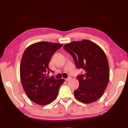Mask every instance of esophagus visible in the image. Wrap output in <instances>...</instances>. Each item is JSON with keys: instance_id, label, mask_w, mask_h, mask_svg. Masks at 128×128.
I'll list each match as a JSON object with an SVG mask.
<instances>
[{"instance_id": "obj_1", "label": "esophagus", "mask_w": 128, "mask_h": 128, "mask_svg": "<svg viewBox=\"0 0 128 128\" xmlns=\"http://www.w3.org/2000/svg\"><path fill=\"white\" fill-rule=\"evenodd\" d=\"M70 77H68V78H66V81H69V80H70Z\"/></svg>"}]
</instances>
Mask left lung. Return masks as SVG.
<instances>
[{"label": "left lung", "mask_w": 128, "mask_h": 128, "mask_svg": "<svg viewBox=\"0 0 128 128\" xmlns=\"http://www.w3.org/2000/svg\"><path fill=\"white\" fill-rule=\"evenodd\" d=\"M63 48L72 55L77 68L84 70V73L77 77L79 86L74 91L75 98L86 104L98 100L110 78L109 64L104 52L96 43L87 40L68 43Z\"/></svg>", "instance_id": "8db88e82"}]
</instances>
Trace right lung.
<instances>
[{"mask_svg": "<svg viewBox=\"0 0 128 128\" xmlns=\"http://www.w3.org/2000/svg\"><path fill=\"white\" fill-rule=\"evenodd\" d=\"M59 43L40 42L28 47L23 53L20 64V79L25 94L38 104L46 105L55 100L64 79L48 78L51 58L62 47Z\"/></svg>", "mask_w": 128, "mask_h": 128, "instance_id": "obj_1", "label": "right lung"}]
</instances>
